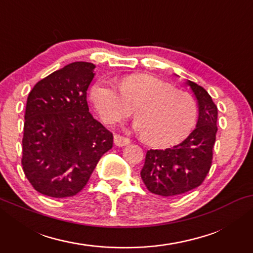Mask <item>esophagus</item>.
<instances>
[{"label": "esophagus", "instance_id": "esophagus-1", "mask_svg": "<svg viewBox=\"0 0 253 253\" xmlns=\"http://www.w3.org/2000/svg\"><path fill=\"white\" fill-rule=\"evenodd\" d=\"M114 143H115L116 146H126V145L130 144V139L127 137H124V136H121V134H115L114 136Z\"/></svg>", "mask_w": 253, "mask_h": 253}]
</instances>
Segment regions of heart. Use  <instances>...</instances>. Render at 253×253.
I'll return each instance as SVG.
<instances>
[{
    "label": "heart",
    "instance_id": "1",
    "mask_svg": "<svg viewBox=\"0 0 253 253\" xmlns=\"http://www.w3.org/2000/svg\"><path fill=\"white\" fill-rule=\"evenodd\" d=\"M91 100L107 124L123 122L136 109L141 138L158 147L181 143L196 126L198 108L189 93L148 74H133L120 81V91L107 81L91 88Z\"/></svg>",
    "mask_w": 253,
    "mask_h": 253
}]
</instances>
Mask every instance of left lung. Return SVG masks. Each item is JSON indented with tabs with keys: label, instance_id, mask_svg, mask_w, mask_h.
Returning <instances> with one entry per match:
<instances>
[{
	"label": "left lung",
	"instance_id": "1",
	"mask_svg": "<svg viewBox=\"0 0 253 253\" xmlns=\"http://www.w3.org/2000/svg\"><path fill=\"white\" fill-rule=\"evenodd\" d=\"M199 107L196 129L181 144L166 150H150L140 171L148 191L162 197L178 196L202 184L213 160L217 131V108L202 86L186 81Z\"/></svg>",
	"mask_w": 253,
	"mask_h": 253
}]
</instances>
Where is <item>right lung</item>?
I'll use <instances>...</instances> for the list:
<instances>
[{
	"label": "right lung",
	"mask_w": 253,
	"mask_h": 253,
	"mask_svg": "<svg viewBox=\"0 0 253 253\" xmlns=\"http://www.w3.org/2000/svg\"><path fill=\"white\" fill-rule=\"evenodd\" d=\"M94 68L87 62L65 65L38 82L27 96L22 166L41 195L76 196L113 147V133L88 112L86 91Z\"/></svg>",
	"instance_id": "obj_1"
}]
</instances>
